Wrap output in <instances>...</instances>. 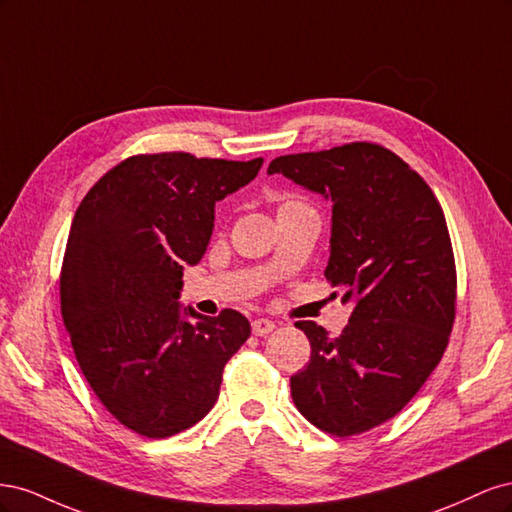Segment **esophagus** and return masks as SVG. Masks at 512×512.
<instances>
[{
	"instance_id": "34e87169",
	"label": "esophagus",
	"mask_w": 512,
	"mask_h": 512,
	"mask_svg": "<svg viewBox=\"0 0 512 512\" xmlns=\"http://www.w3.org/2000/svg\"><path fill=\"white\" fill-rule=\"evenodd\" d=\"M275 329V322L269 318H256L252 320V333L258 337H265Z\"/></svg>"
}]
</instances>
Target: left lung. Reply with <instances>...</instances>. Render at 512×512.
<instances>
[{"mask_svg": "<svg viewBox=\"0 0 512 512\" xmlns=\"http://www.w3.org/2000/svg\"><path fill=\"white\" fill-rule=\"evenodd\" d=\"M284 175L333 203L324 277L352 314L339 337L297 322L312 344L290 378L294 406L346 438L393 418L438 367L455 320V258L442 207L423 177L374 143L275 158Z\"/></svg>", "mask_w": 512, "mask_h": 512, "instance_id": "obj_1", "label": "left lung"}]
</instances>
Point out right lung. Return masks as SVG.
<instances>
[{
	"label": "right lung",
	"instance_id": "1",
	"mask_svg": "<svg viewBox=\"0 0 512 512\" xmlns=\"http://www.w3.org/2000/svg\"><path fill=\"white\" fill-rule=\"evenodd\" d=\"M262 158L153 153L117 164L74 213L61 267V316L83 376L121 425L170 438L220 395L250 322L179 303L183 267L211 241L215 203L250 183Z\"/></svg>",
	"mask_w": 512,
	"mask_h": 512
}]
</instances>
